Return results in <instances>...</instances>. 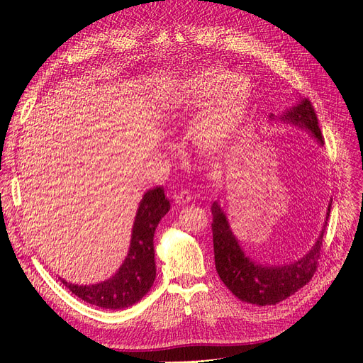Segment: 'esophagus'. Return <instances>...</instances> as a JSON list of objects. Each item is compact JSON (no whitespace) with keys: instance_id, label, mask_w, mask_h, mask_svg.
Returning a JSON list of instances; mask_svg holds the SVG:
<instances>
[{"instance_id":"1","label":"esophagus","mask_w":363,"mask_h":363,"mask_svg":"<svg viewBox=\"0 0 363 363\" xmlns=\"http://www.w3.org/2000/svg\"><path fill=\"white\" fill-rule=\"evenodd\" d=\"M174 200H175L177 204L182 206V204H186V203L191 201V194H189L188 191H185V189H182V191H179V193H177L174 196Z\"/></svg>"}]
</instances>
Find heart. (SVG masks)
I'll use <instances>...</instances> for the list:
<instances>
[{"label":"heart","mask_w":363,"mask_h":363,"mask_svg":"<svg viewBox=\"0 0 363 363\" xmlns=\"http://www.w3.org/2000/svg\"><path fill=\"white\" fill-rule=\"evenodd\" d=\"M250 97L249 81L213 67L186 81L166 107L185 113L201 106L189 128V140L203 152H219L237 140Z\"/></svg>","instance_id":"heart-1"}]
</instances>
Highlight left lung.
Here are the masks:
<instances>
[{"instance_id": "left-lung-1", "label": "left lung", "mask_w": 363, "mask_h": 363, "mask_svg": "<svg viewBox=\"0 0 363 363\" xmlns=\"http://www.w3.org/2000/svg\"><path fill=\"white\" fill-rule=\"evenodd\" d=\"M271 119H275L274 114H271ZM279 119L285 123H293L309 130L320 145L323 144L315 108L308 99L300 100L297 106L285 111ZM331 203L333 201L328 204L327 220L331 212ZM212 215L216 271L226 287L241 301L257 304V306L277 304L289 298L312 279L320 257L327 220L312 250L306 256L287 264L266 266L256 263L242 252L218 201L212 204Z\"/></svg>"}]
</instances>
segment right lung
Returning a JSON list of instances; mask_svg holds the SVG:
<instances>
[{
    "instance_id": "obj_1",
    "label": "right lung",
    "mask_w": 363,
    "mask_h": 363,
    "mask_svg": "<svg viewBox=\"0 0 363 363\" xmlns=\"http://www.w3.org/2000/svg\"><path fill=\"white\" fill-rule=\"evenodd\" d=\"M170 203L162 186L144 194L132 228V238L128 256L119 271L107 281L94 285L70 284L60 281L84 301L103 309H125L138 303L151 289L156 278L155 238L160 219L169 212Z\"/></svg>"
}]
</instances>
